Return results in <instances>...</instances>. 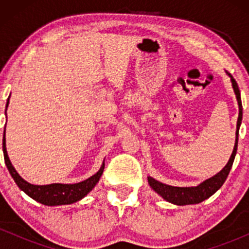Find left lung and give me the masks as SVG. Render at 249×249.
Instances as JSON below:
<instances>
[{
  "label": "left lung",
  "instance_id": "obj_1",
  "mask_svg": "<svg viewBox=\"0 0 249 249\" xmlns=\"http://www.w3.org/2000/svg\"><path fill=\"white\" fill-rule=\"evenodd\" d=\"M230 76L231 82H232V87L235 93L236 101L239 105V117L238 123H236V132H235V144H234L233 152L231 154L230 160H228L226 166L222 168L220 172L215 176L211 177L210 179H206L205 181L200 182L198 186H191V187H178V186H171V185L162 184L158 181L152 177H147L148 184L154 192H157L162 199L171 204L177 205V206H185V205H194L199 204V202L204 201L213 196L220 187L224 185L225 180L227 179L228 173H230L231 168H232L234 158H235L236 150H238V139H239V128L241 125L242 121V104H241V96H240V90L238 84H236L235 79L233 78L231 73H227Z\"/></svg>",
  "mask_w": 249,
  "mask_h": 249
}]
</instances>
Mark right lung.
Masks as SVG:
<instances>
[{"label":"right lung","mask_w":249,"mask_h":249,"mask_svg":"<svg viewBox=\"0 0 249 249\" xmlns=\"http://www.w3.org/2000/svg\"><path fill=\"white\" fill-rule=\"evenodd\" d=\"M10 97V96H9ZM9 104V98L7 102V107ZM7 112V108H5ZM3 154H4V161L7 165L8 171L15 180L16 185L19 187V190L29 196L31 199L39 204L45 205V206H62V205H70L73 202L79 201L84 196H88L96 186L97 182L101 179L103 171H104V161H103L101 168L98 172L91 176L90 178L81 182H76V184H50V185H34L28 182L17 173L15 167L11 164L9 157L7 153V147H5V128H4V136H3Z\"/></svg>","instance_id":"1"}]
</instances>
